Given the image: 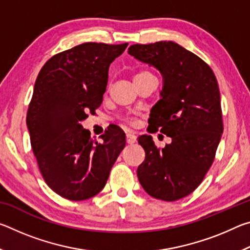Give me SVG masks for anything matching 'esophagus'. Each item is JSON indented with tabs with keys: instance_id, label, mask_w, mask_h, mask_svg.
<instances>
[{
	"instance_id": "esophagus-1",
	"label": "esophagus",
	"mask_w": 250,
	"mask_h": 250,
	"mask_svg": "<svg viewBox=\"0 0 250 250\" xmlns=\"http://www.w3.org/2000/svg\"><path fill=\"white\" fill-rule=\"evenodd\" d=\"M125 139H126V143H128V145H133V143L137 141V137H135V134L132 132L126 133Z\"/></svg>"
}]
</instances>
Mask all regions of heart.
Masks as SVG:
<instances>
[{"label":"heart","mask_w":250,"mask_h":250,"mask_svg":"<svg viewBox=\"0 0 250 250\" xmlns=\"http://www.w3.org/2000/svg\"><path fill=\"white\" fill-rule=\"evenodd\" d=\"M146 75H151V74H150V73H147V71H140V73H138L137 75L134 76V78L142 77V76H146Z\"/></svg>","instance_id":"obj_1"}]
</instances>
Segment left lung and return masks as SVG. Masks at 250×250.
Masks as SVG:
<instances>
[{"label":"left lung","instance_id":"8db88e82","mask_svg":"<svg viewBox=\"0 0 250 250\" xmlns=\"http://www.w3.org/2000/svg\"><path fill=\"white\" fill-rule=\"evenodd\" d=\"M128 53L162 75L160 100L151 109L147 131L159 130L172 140L159 149L151 135L138 138L146 151L138 179L152 197L177 201L202 183L221 141L224 128L217 80L204 61L174 42L131 45Z\"/></svg>","mask_w":250,"mask_h":250}]
</instances>
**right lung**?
Instances as JSON below:
<instances>
[{"label":"right lung","instance_id":"right-lung-1","mask_svg":"<svg viewBox=\"0 0 250 250\" xmlns=\"http://www.w3.org/2000/svg\"><path fill=\"white\" fill-rule=\"evenodd\" d=\"M128 43H83L55 55L37 76L26 125L44 180L70 201L98 194L125 146V134L112 128L96 142L82 121L103 103L109 66Z\"/></svg>","mask_w":250,"mask_h":250}]
</instances>
